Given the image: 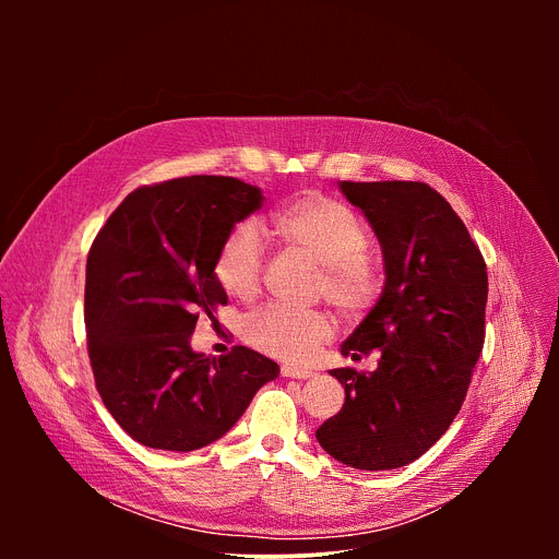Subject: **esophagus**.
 <instances>
[{
    "instance_id": "1",
    "label": "esophagus",
    "mask_w": 559,
    "mask_h": 559,
    "mask_svg": "<svg viewBox=\"0 0 559 559\" xmlns=\"http://www.w3.org/2000/svg\"><path fill=\"white\" fill-rule=\"evenodd\" d=\"M281 373H283V378H296V380H307V378L311 376L309 369L294 367V365H283V367H281Z\"/></svg>"
}]
</instances>
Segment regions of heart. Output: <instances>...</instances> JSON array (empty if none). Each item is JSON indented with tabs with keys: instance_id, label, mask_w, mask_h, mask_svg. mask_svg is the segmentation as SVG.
I'll list each match as a JSON object with an SVG mask.
<instances>
[{
	"instance_id": "b5f03b06",
	"label": "heart",
	"mask_w": 559,
	"mask_h": 559,
	"mask_svg": "<svg viewBox=\"0 0 559 559\" xmlns=\"http://www.w3.org/2000/svg\"><path fill=\"white\" fill-rule=\"evenodd\" d=\"M272 234L323 265L321 294L341 311H365L380 292V274L365 254L367 229L345 203L307 192L270 216ZM263 238L250 223L236 225L218 248L214 276L225 294L252 298L261 285ZM334 323L325 311L267 307L248 325V343L270 356L305 362L332 338Z\"/></svg>"
}]
</instances>
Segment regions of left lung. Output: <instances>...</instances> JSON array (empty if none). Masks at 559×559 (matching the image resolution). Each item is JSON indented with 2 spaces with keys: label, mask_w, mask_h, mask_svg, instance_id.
I'll return each mask as SVG.
<instances>
[{
  "label": "left lung",
  "mask_w": 559,
  "mask_h": 559,
  "mask_svg": "<svg viewBox=\"0 0 559 559\" xmlns=\"http://www.w3.org/2000/svg\"><path fill=\"white\" fill-rule=\"evenodd\" d=\"M369 221L384 263L380 298L341 345L354 360L378 349V369L330 373L343 409L316 431L338 462L362 471L405 466L457 416L485 345L489 278L468 229L427 183L341 181Z\"/></svg>",
  "instance_id": "left-lung-1"
}]
</instances>
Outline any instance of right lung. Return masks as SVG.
Returning a JSON list of instances; mask_svg holds the SVG:
<instances>
[{
    "mask_svg": "<svg viewBox=\"0 0 559 559\" xmlns=\"http://www.w3.org/2000/svg\"><path fill=\"white\" fill-rule=\"evenodd\" d=\"M263 205L234 177H183L130 192L99 229L86 263L84 316L97 391L139 444L194 451L225 436L281 369L234 347L192 349L199 316L227 294L214 276L223 238Z\"/></svg>",
    "mask_w": 559,
    "mask_h": 559,
    "instance_id": "right-lung-1",
    "label": "right lung"
}]
</instances>
